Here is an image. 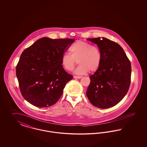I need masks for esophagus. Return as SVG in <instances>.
<instances>
[{
	"label": "esophagus",
	"mask_w": 147,
	"mask_h": 147,
	"mask_svg": "<svg viewBox=\"0 0 147 147\" xmlns=\"http://www.w3.org/2000/svg\"><path fill=\"white\" fill-rule=\"evenodd\" d=\"M74 78H75V79H80V78H82V76H74Z\"/></svg>",
	"instance_id": "34e87169"
}]
</instances>
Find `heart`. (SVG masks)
I'll list each match as a JSON object with an SVG mask.
<instances>
[{"mask_svg":"<svg viewBox=\"0 0 147 147\" xmlns=\"http://www.w3.org/2000/svg\"><path fill=\"white\" fill-rule=\"evenodd\" d=\"M70 54L64 53L61 62L65 70H73L77 64L79 65L74 71L78 75H83L89 71L95 72L100 68L102 62V55L97 46L83 41H77L69 48Z\"/></svg>","mask_w":147,"mask_h":147,"instance_id":"heart-1","label":"heart"}]
</instances>
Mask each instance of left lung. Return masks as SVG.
<instances>
[{"mask_svg": "<svg viewBox=\"0 0 147 147\" xmlns=\"http://www.w3.org/2000/svg\"><path fill=\"white\" fill-rule=\"evenodd\" d=\"M97 45L102 55L100 68L90 76L86 96L100 109L112 107L125 96L131 84V64L124 50L105 37L88 38Z\"/></svg>", "mask_w": 147, "mask_h": 147, "instance_id": "left-lung-1", "label": "left lung"}]
</instances>
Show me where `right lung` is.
I'll list each match as a JSON object with an SVG mask.
<instances>
[{
  "mask_svg": "<svg viewBox=\"0 0 147 147\" xmlns=\"http://www.w3.org/2000/svg\"><path fill=\"white\" fill-rule=\"evenodd\" d=\"M74 39L42 37L25 49L16 68L21 94L38 107L54 105L73 79L62 65L63 54Z\"/></svg>",
  "mask_w": 147,
  "mask_h": 147,
  "instance_id": "right-lung-1",
  "label": "right lung"
}]
</instances>
